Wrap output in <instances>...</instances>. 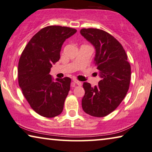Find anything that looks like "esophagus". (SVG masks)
Instances as JSON below:
<instances>
[{
    "mask_svg": "<svg viewBox=\"0 0 152 152\" xmlns=\"http://www.w3.org/2000/svg\"><path fill=\"white\" fill-rule=\"evenodd\" d=\"M73 82H74V83H76L77 84V85H78V86H81V81H78V80H77V79H73Z\"/></svg>",
    "mask_w": 152,
    "mask_h": 152,
    "instance_id": "esophagus-1",
    "label": "esophagus"
}]
</instances>
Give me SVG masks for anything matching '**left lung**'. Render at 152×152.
I'll use <instances>...</instances> for the list:
<instances>
[{
	"label": "left lung",
	"mask_w": 152,
	"mask_h": 152,
	"mask_svg": "<svg viewBox=\"0 0 152 152\" xmlns=\"http://www.w3.org/2000/svg\"><path fill=\"white\" fill-rule=\"evenodd\" d=\"M80 33L96 49L94 64L101 78L94 88L83 83L82 108L89 115L103 117L115 110L126 96L131 65L123 46L110 34L94 28L81 29Z\"/></svg>",
	"instance_id": "1"
}]
</instances>
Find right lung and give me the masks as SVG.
Returning <instances> with one entry per match:
<instances>
[{
	"mask_svg": "<svg viewBox=\"0 0 152 152\" xmlns=\"http://www.w3.org/2000/svg\"><path fill=\"white\" fill-rule=\"evenodd\" d=\"M76 32L67 27H44L32 37L19 58V87L31 108L44 117L53 118L63 112L71 80L64 77L54 81L50 72L60 59L64 42Z\"/></svg>",
	"mask_w": 152,
	"mask_h": 152,
	"instance_id": "add662e5",
	"label": "right lung"
}]
</instances>
